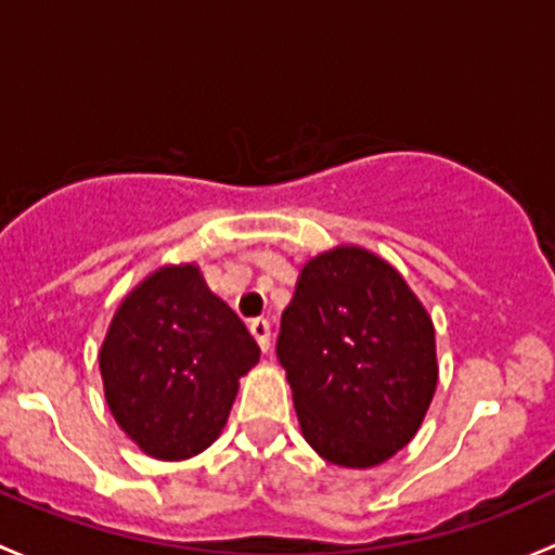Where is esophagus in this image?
I'll return each mask as SVG.
<instances>
[{"mask_svg":"<svg viewBox=\"0 0 555 555\" xmlns=\"http://www.w3.org/2000/svg\"><path fill=\"white\" fill-rule=\"evenodd\" d=\"M248 328H250V334H254V339L259 341L261 350H270V336H272L270 320H267V318H254L248 323Z\"/></svg>","mask_w":555,"mask_h":555,"instance_id":"obj_1","label":"esophagus"}]
</instances>
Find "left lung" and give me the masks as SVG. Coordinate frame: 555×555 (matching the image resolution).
Here are the masks:
<instances>
[{
	"label": "left lung",
	"instance_id": "obj_1",
	"mask_svg": "<svg viewBox=\"0 0 555 555\" xmlns=\"http://www.w3.org/2000/svg\"><path fill=\"white\" fill-rule=\"evenodd\" d=\"M278 361L307 443L345 467H374L403 449L438 382L427 310L387 261L356 245L301 267Z\"/></svg>",
	"mask_w": 555,
	"mask_h": 555
}]
</instances>
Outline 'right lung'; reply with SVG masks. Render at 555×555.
Here are the masks:
<instances>
[{
  "label": "right lung",
  "instance_id": "obj_1",
  "mask_svg": "<svg viewBox=\"0 0 555 555\" xmlns=\"http://www.w3.org/2000/svg\"><path fill=\"white\" fill-rule=\"evenodd\" d=\"M261 350L197 267H163L130 291L101 347L117 425L157 460H190L227 425Z\"/></svg>",
  "mask_w": 555,
  "mask_h": 555
}]
</instances>
